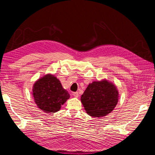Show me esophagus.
Returning <instances> with one entry per match:
<instances>
[{"mask_svg":"<svg viewBox=\"0 0 155 155\" xmlns=\"http://www.w3.org/2000/svg\"><path fill=\"white\" fill-rule=\"evenodd\" d=\"M72 96L74 97H78V92H74V93H72Z\"/></svg>","mask_w":155,"mask_h":155,"instance_id":"obj_1","label":"esophagus"}]
</instances>
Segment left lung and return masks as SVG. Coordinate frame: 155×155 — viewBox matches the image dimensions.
<instances>
[{"label": "left lung", "mask_w": 155, "mask_h": 155, "mask_svg": "<svg viewBox=\"0 0 155 155\" xmlns=\"http://www.w3.org/2000/svg\"><path fill=\"white\" fill-rule=\"evenodd\" d=\"M117 87L107 81H94L88 84L81 96V102L87 113L93 117L109 114L118 103Z\"/></svg>", "instance_id": "1"}]
</instances>
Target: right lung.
I'll return each instance as SVG.
<instances>
[{"label":"right lung","mask_w":155,"mask_h":155,"mask_svg":"<svg viewBox=\"0 0 155 155\" xmlns=\"http://www.w3.org/2000/svg\"><path fill=\"white\" fill-rule=\"evenodd\" d=\"M32 94L37 107L45 113H56L70 97L60 81L51 74L45 75L35 83Z\"/></svg>","instance_id":"obj_1"}]
</instances>
